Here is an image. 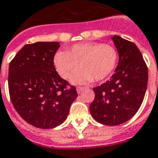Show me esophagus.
I'll return each mask as SVG.
<instances>
[{
    "mask_svg": "<svg viewBox=\"0 0 158 158\" xmlns=\"http://www.w3.org/2000/svg\"><path fill=\"white\" fill-rule=\"evenodd\" d=\"M83 90H84L83 86H77V92L78 94H79V93H81V92H82Z\"/></svg>",
    "mask_w": 158,
    "mask_h": 158,
    "instance_id": "1",
    "label": "esophagus"
}]
</instances>
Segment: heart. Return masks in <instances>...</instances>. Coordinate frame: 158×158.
Here are the masks:
<instances>
[{
    "mask_svg": "<svg viewBox=\"0 0 158 158\" xmlns=\"http://www.w3.org/2000/svg\"><path fill=\"white\" fill-rule=\"evenodd\" d=\"M118 53L114 47L101 42H83L72 46L68 51L56 52L53 63L60 77L73 83L100 81L112 73L117 66Z\"/></svg>",
    "mask_w": 158,
    "mask_h": 158,
    "instance_id": "obj_1",
    "label": "heart"
}]
</instances>
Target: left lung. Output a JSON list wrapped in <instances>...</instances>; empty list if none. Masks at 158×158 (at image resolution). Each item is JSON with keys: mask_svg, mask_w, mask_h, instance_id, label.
Returning a JSON list of instances; mask_svg holds the SVG:
<instances>
[{"mask_svg": "<svg viewBox=\"0 0 158 158\" xmlns=\"http://www.w3.org/2000/svg\"><path fill=\"white\" fill-rule=\"evenodd\" d=\"M119 61L115 73L105 83L93 88L95 99L90 112L97 122L117 126L130 120L142 105L148 86V66L137 47L113 35Z\"/></svg>", "mask_w": 158, "mask_h": 158, "instance_id": "1", "label": "left lung"}]
</instances>
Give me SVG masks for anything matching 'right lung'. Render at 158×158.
<instances>
[{"label":"right lung","instance_id":"1","mask_svg":"<svg viewBox=\"0 0 158 158\" xmlns=\"http://www.w3.org/2000/svg\"><path fill=\"white\" fill-rule=\"evenodd\" d=\"M57 41L22 47L9 65L8 86L13 106L23 119L41 129L61 125L77 97L74 86L58 75L53 63Z\"/></svg>","mask_w":158,"mask_h":158}]
</instances>
